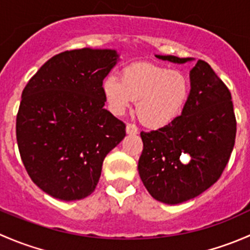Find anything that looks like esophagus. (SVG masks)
Listing matches in <instances>:
<instances>
[{"label": "esophagus", "mask_w": 250, "mask_h": 250, "mask_svg": "<svg viewBox=\"0 0 250 250\" xmlns=\"http://www.w3.org/2000/svg\"><path fill=\"white\" fill-rule=\"evenodd\" d=\"M125 132H127V134L130 135L138 134V127L135 125H133V123H128L127 127H125Z\"/></svg>", "instance_id": "1"}]
</instances>
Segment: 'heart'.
I'll use <instances>...</instances> for the list:
<instances>
[{
  "label": "heart",
  "mask_w": 250,
  "mask_h": 250,
  "mask_svg": "<svg viewBox=\"0 0 250 250\" xmlns=\"http://www.w3.org/2000/svg\"><path fill=\"white\" fill-rule=\"evenodd\" d=\"M103 93L115 115H122L137 102L140 122L157 129L181 115L190 98L191 83L180 70L139 62L123 69L121 80L113 75L105 77Z\"/></svg>",
  "instance_id": "heart-1"
}]
</instances>
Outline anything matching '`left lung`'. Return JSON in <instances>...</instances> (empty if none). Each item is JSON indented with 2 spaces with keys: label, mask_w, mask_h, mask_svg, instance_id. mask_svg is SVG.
<instances>
[{
  "label": "left lung",
  "mask_w": 250,
  "mask_h": 250,
  "mask_svg": "<svg viewBox=\"0 0 250 250\" xmlns=\"http://www.w3.org/2000/svg\"><path fill=\"white\" fill-rule=\"evenodd\" d=\"M178 64L191 58L156 55ZM191 93L181 115L168 125L141 132L144 148L138 170L146 190L167 204L197 197L219 180L236 139L231 93L208 62L198 60L190 71ZM183 155H190L184 164Z\"/></svg>",
  "instance_id": "obj_1"
}]
</instances>
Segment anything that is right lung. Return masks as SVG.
Wrapping results in <instances>:
<instances>
[{
  "instance_id": "right-lung-1",
  "label": "right lung",
  "mask_w": 250,
  "mask_h": 250,
  "mask_svg": "<svg viewBox=\"0 0 250 250\" xmlns=\"http://www.w3.org/2000/svg\"><path fill=\"white\" fill-rule=\"evenodd\" d=\"M113 49L66 50L50 58L25 85L17 115L24 167L42 191L62 201L95 190L104 158L125 137V125L104 109L103 81Z\"/></svg>"
}]
</instances>
